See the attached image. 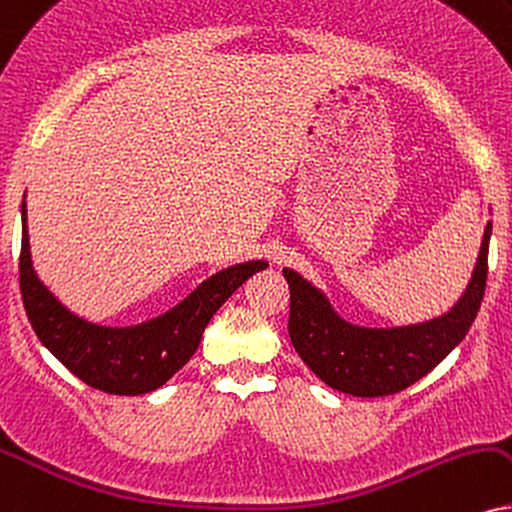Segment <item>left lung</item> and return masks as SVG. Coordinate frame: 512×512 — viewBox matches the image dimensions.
I'll use <instances>...</instances> for the list:
<instances>
[{
	"mask_svg": "<svg viewBox=\"0 0 512 512\" xmlns=\"http://www.w3.org/2000/svg\"><path fill=\"white\" fill-rule=\"evenodd\" d=\"M491 220L470 282L444 315L415 325L365 327L346 320L330 296L292 268L282 270L289 285V339L296 353L327 387L351 396H389L432 372L475 323L487 287Z\"/></svg>",
	"mask_w": 512,
	"mask_h": 512,
	"instance_id": "left-lung-1",
	"label": "left lung"
}]
</instances>
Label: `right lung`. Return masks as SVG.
Masks as SVG:
<instances>
[{
	"mask_svg": "<svg viewBox=\"0 0 512 512\" xmlns=\"http://www.w3.org/2000/svg\"><path fill=\"white\" fill-rule=\"evenodd\" d=\"M268 261H244L218 270L180 304L137 325H102L61 304L37 275L30 254L28 211L21 201V294L30 325L44 349L90 387L118 396H142L163 387L194 356L208 320Z\"/></svg>",
	"mask_w": 512,
	"mask_h": 512,
	"instance_id": "add662e5",
	"label": "right lung"
}]
</instances>
